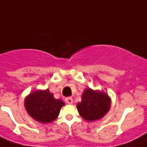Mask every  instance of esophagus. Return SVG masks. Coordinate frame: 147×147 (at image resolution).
Instances as JSON below:
<instances>
[{
	"label": "esophagus",
	"mask_w": 147,
	"mask_h": 147,
	"mask_svg": "<svg viewBox=\"0 0 147 147\" xmlns=\"http://www.w3.org/2000/svg\"><path fill=\"white\" fill-rule=\"evenodd\" d=\"M65 101H66V102L67 103V104L70 105L73 103V99H72L71 97H66V98H65Z\"/></svg>",
	"instance_id": "esophagus-1"
}]
</instances>
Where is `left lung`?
<instances>
[{
    "mask_svg": "<svg viewBox=\"0 0 147 147\" xmlns=\"http://www.w3.org/2000/svg\"><path fill=\"white\" fill-rule=\"evenodd\" d=\"M111 100L108 96L99 91L86 89L82 95V101L78 102V113L87 121H94L104 117L109 111Z\"/></svg>",
    "mask_w": 147,
    "mask_h": 147,
    "instance_id": "obj_1",
    "label": "left lung"
}]
</instances>
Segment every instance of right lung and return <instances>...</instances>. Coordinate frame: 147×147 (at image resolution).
<instances>
[{
  "mask_svg": "<svg viewBox=\"0 0 147 147\" xmlns=\"http://www.w3.org/2000/svg\"><path fill=\"white\" fill-rule=\"evenodd\" d=\"M64 105L63 101L55 99L49 90L31 92L24 101L25 108L30 116L42 123L54 121Z\"/></svg>",
  "mask_w": 147,
  "mask_h": 147,
  "instance_id": "right-lung-1",
  "label": "right lung"
}]
</instances>
